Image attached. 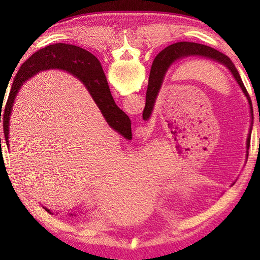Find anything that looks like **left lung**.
I'll use <instances>...</instances> for the list:
<instances>
[{"instance_id": "left-lung-1", "label": "left lung", "mask_w": 260, "mask_h": 260, "mask_svg": "<svg viewBox=\"0 0 260 260\" xmlns=\"http://www.w3.org/2000/svg\"><path fill=\"white\" fill-rule=\"evenodd\" d=\"M191 57L206 58L209 60H212V61L218 62L221 66H223V67L227 68L229 70V73L231 74V76L234 77V79L237 81V84H238L239 87L241 88L242 92L245 93L248 104H249L250 113L252 115V104H251V99L249 97V93H248L244 82H242L240 78L238 70L236 69L233 61H231L225 54L215 50V49L211 47L200 45V43L176 42L165 48L164 50L159 52L156 56V58L154 59V62H153L154 67H152L153 71L150 75V79H148V86H147V91H146V103H145L144 112H143V119L148 120L151 118L154 106H155L156 99L158 96V92L161 90L165 76H167L170 68L176 62L181 61V60L191 58ZM250 134H251V127L249 128V133H248L247 142H246L247 158H248V148H249V144H250Z\"/></svg>"}]
</instances>
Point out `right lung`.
<instances>
[{"mask_svg":"<svg viewBox=\"0 0 260 260\" xmlns=\"http://www.w3.org/2000/svg\"><path fill=\"white\" fill-rule=\"evenodd\" d=\"M49 69L67 71L70 75L75 76L77 79H79L87 88L88 92L90 93L91 98L101 110L107 124L127 141L132 140L131 119L115 104L109 90L106 76L104 74L98 59L89 51L77 46L67 45V43H54V45L40 49L35 54H32L21 66L20 70L15 76L2 117L5 142H7L8 146H10V118L12 115L16 95L20 91L22 85L27 79L36 76L40 71ZM45 209L47 212L52 214L50 210L46 207Z\"/></svg>","mask_w":260,"mask_h":260,"instance_id":"1","label":"right lung"}]
</instances>
